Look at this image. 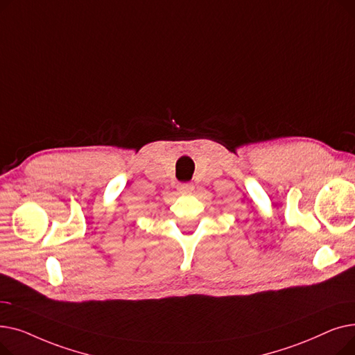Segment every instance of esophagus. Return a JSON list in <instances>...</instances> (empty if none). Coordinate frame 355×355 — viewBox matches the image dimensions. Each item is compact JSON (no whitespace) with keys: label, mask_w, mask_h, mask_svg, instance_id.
I'll return each mask as SVG.
<instances>
[{"label":"esophagus","mask_w":355,"mask_h":355,"mask_svg":"<svg viewBox=\"0 0 355 355\" xmlns=\"http://www.w3.org/2000/svg\"><path fill=\"white\" fill-rule=\"evenodd\" d=\"M193 189H194V185L191 182H181V184H178V190L180 191L190 193V191H193Z\"/></svg>","instance_id":"1"}]
</instances>
